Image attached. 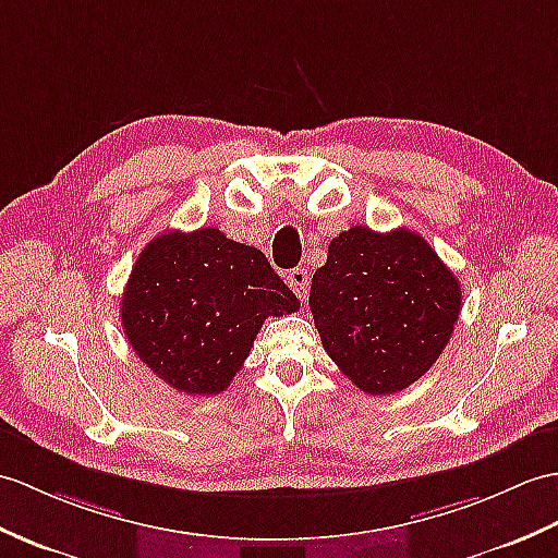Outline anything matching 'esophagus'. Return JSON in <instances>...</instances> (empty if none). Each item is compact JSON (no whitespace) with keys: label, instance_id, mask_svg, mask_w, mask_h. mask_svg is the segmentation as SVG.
Masks as SVG:
<instances>
[{"label":"esophagus","instance_id":"obj_1","mask_svg":"<svg viewBox=\"0 0 558 558\" xmlns=\"http://www.w3.org/2000/svg\"><path fill=\"white\" fill-rule=\"evenodd\" d=\"M288 284H290V290L296 296H300L302 302H306V296H308V274H306V268H302V266L292 268L290 274H288Z\"/></svg>","mask_w":558,"mask_h":558}]
</instances>
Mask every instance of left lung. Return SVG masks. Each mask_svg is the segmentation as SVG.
I'll use <instances>...</instances> for the list:
<instances>
[{"mask_svg": "<svg viewBox=\"0 0 558 558\" xmlns=\"http://www.w3.org/2000/svg\"><path fill=\"white\" fill-rule=\"evenodd\" d=\"M308 306L338 368L366 395L407 390L442 354L461 284L413 230L354 226L328 247Z\"/></svg>", "mask_w": 558, "mask_h": 558, "instance_id": "left-lung-1", "label": "left lung"}]
</instances>
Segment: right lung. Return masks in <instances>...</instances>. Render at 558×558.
I'll use <instances>...</instances> for the list:
<instances>
[{
    "instance_id": "1",
    "label": "right lung",
    "mask_w": 558,
    "mask_h": 558,
    "mask_svg": "<svg viewBox=\"0 0 558 558\" xmlns=\"http://www.w3.org/2000/svg\"><path fill=\"white\" fill-rule=\"evenodd\" d=\"M300 300L264 252L218 228L161 232L128 278L121 320L142 364L178 392H223L250 356L268 316Z\"/></svg>"
}]
</instances>
